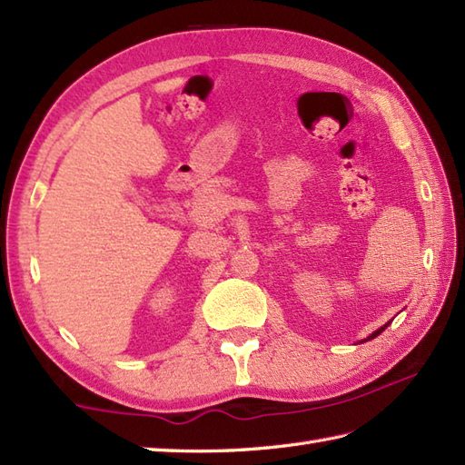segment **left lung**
Returning <instances> with one entry per match:
<instances>
[{
	"label": "left lung",
	"mask_w": 465,
	"mask_h": 465,
	"mask_svg": "<svg viewBox=\"0 0 465 465\" xmlns=\"http://www.w3.org/2000/svg\"><path fill=\"white\" fill-rule=\"evenodd\" d=\"M388 325H390V322H388V323H385V325H381V328H380V330H375V331H373L371 335H368V338H365L363 341H368V340H373V338H378V335H380V333H381V331H383L385 328H388Z\"/></svg>",
	"instance_id": "left-lung-1"
}]
</instances>
